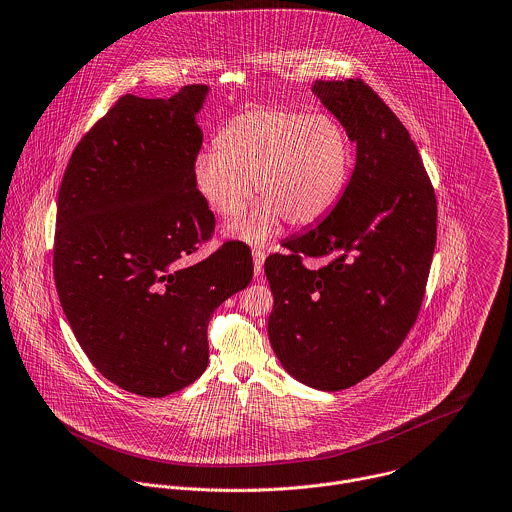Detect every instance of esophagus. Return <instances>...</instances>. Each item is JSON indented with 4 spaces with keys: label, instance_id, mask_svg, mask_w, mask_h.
I'll return each mask as SVG.
<instances>
[{
    "label": "esophagus",
    "instance_id": "1",
    "mask_svg": "<svg viewBox=\"0 0 512 512\" xmlns=\"http://www.w3.org/2000/svg\"><path fill=\"white\" fill-rule=\"evenodd\" d=\"M263 263H265V251L255 247L253 249V265H255V275L257 277L263 273Z\"/></svg>",
    "mask_w": 512,
    "mask_h": 512
}]
</instances>
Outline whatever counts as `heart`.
Here are the masks:
<instances>
[{"label":"heart","mask_w":512,"mask_h":512,"mask_svg":"<svg viewBox=\"0 0 512 512\" xmlns=\"http://www.w3.org/2000/svg\"><path fill=\"white\" fill-rule=\"evenodd\" d=\"M351 141L329 115L293 109H253L233 117L217 135L215 151L193 167L197 193L223 217H237L255 185L261 201L227 233L263 243L285 217L303 227L323 219L345 193Z\"/></svg>","instance_id":"heart-1"}]
</instances>
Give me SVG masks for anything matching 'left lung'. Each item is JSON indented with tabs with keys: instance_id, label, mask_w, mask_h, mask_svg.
Returning <instances> with one entry per match:
<instances>
[{
	"instance_id": "obj_1",
	"label": "left lung",
	"mask_w": 512,
	"mask_h": 512,
	"mask_svg": "<svg viewBox=\"0 0 512 512\" xmlns=\"http://www.w3.org/2000/svg\"><path fill=\"white\" fill-rule=\"evenodd\" d=\"M313 91L357 145L333 211L265 261L273 293L269 341L281 365L321 391L357 385L413 329L437 245V197L417 145L363 79ZM305 258H327L319 269Z\"/></svg>"
}]
</instances>
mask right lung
<instances>
[{
    "label": "right lung",
    "instance_id": "add662e5",
    "mask_svg": "<svg viewBox=\"0 0 512 512\" xmlns=\"http://www.w3.org/2000/svg\"><path fill=\"white\" fill-rule=\"evenodd\" d=\"M207 85L169 99L121 95L65 167L53 279L93 367L141 397H167L207 369L213 311L253 279L251 249L227 241L185 265L215 231L193 167Z\"/></svg>",
    "mask_w": 512,
    "mask_h": 512
}]
</instances>
